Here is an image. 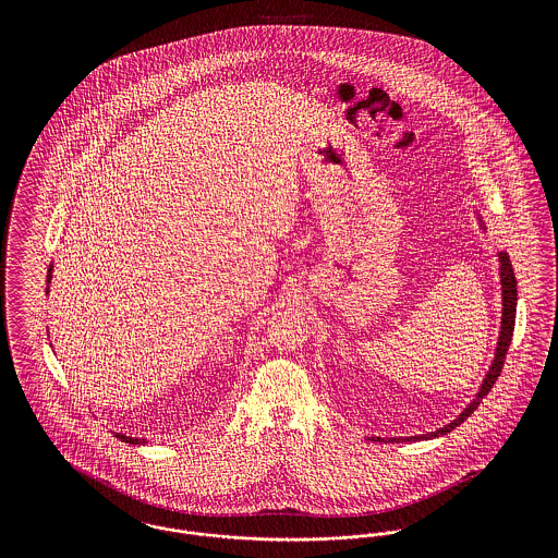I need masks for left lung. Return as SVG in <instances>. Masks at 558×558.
I'll use <instances>...</instances> for the list:
<instances>
[{"label":"left lung","mask_w":558,"mask_h":558,"mask_svg":"<svg viewBox=\"0 0 558 558\" xmlns=\"http://www.w3.org/2000/svg\"><path fill=\"white\" fill-rule=\"evenodd\" d=\"M478 223L481 228L485 230L481 217H478ZM498 262H500V288H502V318H500V335H498V345H496V354H494V361L489 365V372L485 374L483 378V385L478 389L477 398L473 399L460 414L458 418H453L449 425L436 429V432H429V434H421V436H410V438H389L391 442L396 440H429V438H438V436H445L449 432H453L458 425H462L475 410H477L481 399L485 398L489 393V389L494 387V383L498 380L500 376V369H502V363H505V356H507V350H509V343H511V337H513V326H515V305H518V281H515V275H513V266L509 262V255L505 251L498 253ZM374 440V438H372ZM376 440H383V438H376Z\"/></svg>","instance_id":"left-lung-1"}]
</instances>
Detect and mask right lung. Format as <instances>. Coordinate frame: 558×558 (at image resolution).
<instances>
[{"label": "right lung", "mask_w": 558, "mask_h": 558, "mask_svg": "<svg viewBox=\"0 0 558 558\" xmlns=\"http://www.w3.org/2000/svg\"><path fill=\"white\" fill-rule=\"evenodd\" d=\"M51 270H53V264L49 266V275H47V283H51ZM47 294H49V286H47ZM120 440L129 442V445H140V442H146L144 438H133V436H124V434H116Z\"/></svg>", "instance_id": "add662e5"}]
</instances>
